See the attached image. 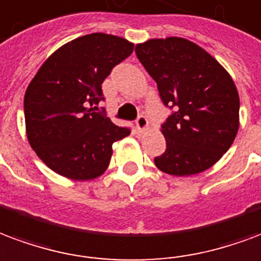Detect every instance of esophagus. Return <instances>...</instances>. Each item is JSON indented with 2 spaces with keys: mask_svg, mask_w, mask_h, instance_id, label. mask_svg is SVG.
<instances>
[{
  "mask_svg": "<svg viewBox=\"0 0 261 261\" xmlns=\"http://www.w3.org/2000/svg\"><path fill=\"white\" fill-rule=\"evenodd\" d=\"M136 128L138 133H142V131H145L148 128V120H146L145 116L140 115L137 117L136 120Z\"/></svg>",
  "mask_w": 261,
  "mask_h": 261,
  "instance_id": "obj_1",
  "label": "esophagus"
}]
</instances>
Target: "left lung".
I'll list each match as a JSON object with an SVG mask.
<instances>
[{
	"label": "left lung",
	"instance_id": "left-lung-1",
	"mask_svg": "<svg viewBox=\"0 0 261 261\" xmlns=\"http://www.w3.org/2000/svg\"><path fill=\"white\" fill-rule=\"evenodd\" d=\"M137 58L158 84L171 115L162 124L165 153L156 167L171 175L202 173L232 145L239 127V95L227 70L185 38L148 40Z\"/></svg>",
	"mask_w": 261,
	"mask_h": 261
}]
</instances>
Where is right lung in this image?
<instances>
[{
	"label": "right lung",
	"mask_w": 261,
	"mask_h": 261,
	"mask_svg": "<svg viewBox=\"0 0 261 261\" xmlns=\"http://www.w3.org/2000/svg\"><path fill=\"white\" fill-rule=\"evenodd\" d=\"M125 38L92 33L52 54L24 94L26 133L34 152L51 170L86 181L108 169L112 145L130 134L95 112L102 83L133 54Z\"/></svg>",
	"instance_id": "obj_1"
}]
</instances>
